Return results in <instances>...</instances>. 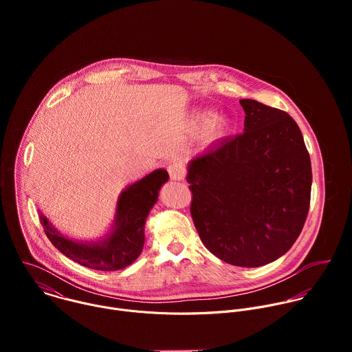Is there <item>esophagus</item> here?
Segmentation results:
<instances>
[{
	"label": "esophagus",
	"mask_w": 352,
	"mask_h": 352,
	"mask_svg": "<svg viewBox=\"0 0 352 352\" xmlns=\"http://www.w3.org/2000/svg\"><path fill=\"white\" fill-rule=\"evenodd\" d=\"M168 174L171 177V179H175V181H181L185 178V168L178 166V164H171L168 166Z\"/></svg>",
	"instance_id": "obj_1"
}]
</instances>
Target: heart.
Segmentation results:
<instances>
[{"instance_id":"b5f03b06","label":"heart","mask_w":352,"mask_h":352,"mask_svg":"<svg viewBox=\"0 0 352 352\" xmlns=\"http://www.w3.org/2000/svg\"><path fill=\"white\" fill-rule=\"evenodd\" d=\"M214 114L213 113H199L196 117H195V125L196 128H208L210 126V135L217 138V136H221L226 133L227 131V126H226V122L223 121H217L214 124H212L214 122Z\"/></svg>"}]
</instances>
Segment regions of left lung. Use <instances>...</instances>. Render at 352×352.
Instances as JSON below:
<instances>
[{
	"instance_id": "1",
	"label": "left lung",
	"mask_w": 352,
	"mask_h": 352,
	"mask_svg": "<svg viewBox=\"0 0 352 352\" xmlns=\"http://www.w3.org/2000/svg\"><path fill=\"white\" fill-rule=\"evenodd\" d=\"M243 132L188 164L190 216L210 252L241 267L267 265L304 228L312 167L304 136L285 111L242 98Z\"/></svg>"
}]
</instances>
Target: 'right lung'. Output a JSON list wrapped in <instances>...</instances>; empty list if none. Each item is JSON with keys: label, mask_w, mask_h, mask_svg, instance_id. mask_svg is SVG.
Here are the masks:
<instances>
[{"label": "right lung", "mask_w": 352, "mask_h": 352, "mask_svg": "<svg viewBox=\"0 0 352 352\" xmlns=\"http://www.w3.org/2000/svg\"><path fill=\"white\" fill-rule=\"evenodd\" d=\"M168 181V173L155 170L128 186L118 199L116 226L103 241L85 243L58 232L40 213L44 232L52 243L74 262L94 270L116 272L133 263L144 243V221L159 199V190Z\"/></svg>", "instance_id": "right-lung-1"}]
</instances>
